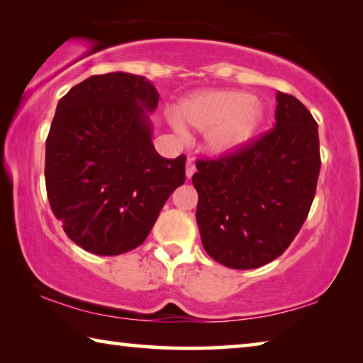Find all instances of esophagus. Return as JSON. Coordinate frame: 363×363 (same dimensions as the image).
Returning <instances> with one entry per match:
<instances>
[{
	"label": "esophagus",
	"mask_w": 363,
	"mask_h": 363,
	"mask_svg": "<svg viewBox=\"0 0 363 363\" xmlns=\"http://www.w3.org/2000/svg\"><path fill=\"white\" fill-rule=\"evenodd\" d=\"M195 163L192 162V160H189V162L186 163V176H187V179H190V177H192L194 174H195Z\"/></svg>",
	"instance_id": "34e87169"
}]
</instances>
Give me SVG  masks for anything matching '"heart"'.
I'll return each instance as SVG.
<instances>
[{
  "label": "heart",
  "instance_id": "heart-1",
  "mask_svg": "<svg viewBox=\"0 0 363 363\" xmlns=\"http://www.w3.org/2000/svg\"><path fill=\"white\" fill-rule=\"evenodd\" d=\"M179 116L206 131V150L227 157L245 149L264 121V107L245 91H203L181 102Z\"/></svg>",
  "mask_w": 363,
  "mask_h": 363
}]
</instances>
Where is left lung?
<instances>
[{"label": "left lung", "instance_id": "8db88e82", "mask_svg": "<svg viewBox=\"0 0 363 363\" xmlns=\"http://www.w3.org/2000/svg\"><path fill=\"white\" fill-rule=\"evenodd\" d=\"M275 101L274 130L232 155L199 160L192 177L201 243L230 269H256L279 257L315 196L317 123L294 96L279 91Z\"/></svg>", "mask_w": 363, "mask_h": 363}]
</instances>
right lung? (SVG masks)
Wrapping results in <instances>:
<instances>
[{
  "label": "right lung",
  "mask_w": 363,
  "mask_h": 363,
  "mask_svg": "<svg viewBox=\"0 0 363 363\" xmlns=\"http://www.w3.org/2000/svg\"><path fill=\"white\" fill-rule=\"evenodd\" d=\"M158 93L145 77L93 75L59 101L46 139L51 210L78 247L99 256L131 251L186 181V157H160L149 113Z\"/></svg>",
  "instance_id": "obj_1"
}]
</instances>
